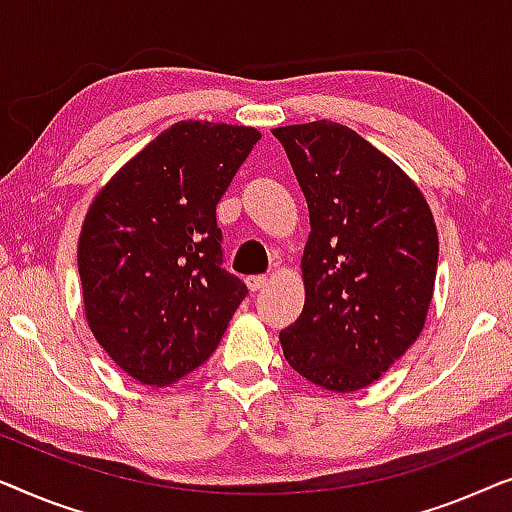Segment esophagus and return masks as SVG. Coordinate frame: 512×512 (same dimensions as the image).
Wrapping results in <instances>:
<instances>
[{"label":"esophagus","instance_id":"34e87169","mask_svg":"<svg viewBox=\"0 0 512 512\" xmlns=\"http://www.w3.org/2000/svg\"><path fill=\"white\" fill-rule=\"evenodd\" d=\"M266 283H269V276H248L246 278V285H248V290L250 292H257V290H262V287H266Z\"/></svg>","mask_w":512,"mask_h":512}]
</instances>
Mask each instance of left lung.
<instances>
[{"label": "left lung", "instance_id": "8db88e82", "mask_svg": "<svg viewBox=\"0 0 512 512\" xmlns=\"http://www.w3.org/2000/svg\"><path fill=\"white\" fill-rule=\"evenodd\" d=\"M304 192V311L280 331L287 364L329 392L383 376L422 334L434 297L438 232L399 164L331 120L276 127Z\"/></svg>", "mask_w": 512, "mask_h": 512}]
</instances>
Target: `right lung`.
<instances>
[{
	"label": "right lung",
	"mask_w": 512,
	"mask_h": 512,
	"mask_svg": "<svg viewBox=\"0 0 512 512\" xmlns=\"http://www.w3.org/2000/svg\"><path fill=\"white\" fill-rule=\"evenodd\" d=\"M262 134L181 120L92 199L78 239L85 318L127 376L164 387L218 348L246 285L222 269L215 206Z\"/></svg>",
	"instance_id": "obj_1"
}]
</instances>
